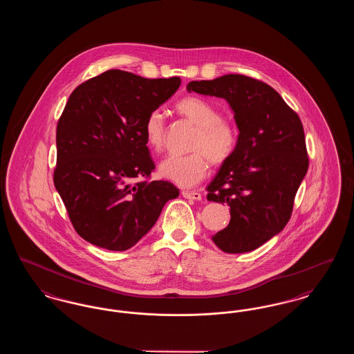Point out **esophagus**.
<instances>
[{
    "mask_svg": "<svg viewBox=\"0 0 354 354\" xmlns=\"http://www.w3.org/2000/svg\"><path fill=\"white\" fill-rule=\"evenodd\" d=\"M182 195L185 199H192V201H202V194L198 191H182Z\"/></svg>",
    "mask_w": 354,
    "mask_h": 354,
    "instance_id": "1",
    "label": "esophagus"
}]
</instances>
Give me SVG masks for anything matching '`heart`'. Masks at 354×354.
I'll return each mask as SVG.
<instances>
[{"instance_id": "heart-1", "label": "heart", "mask_w": 354, "mask_h": 354, "mask_svg": "<svg viewBox=\"0 0 354 354\" xmlns=\"http://www.w3.org/2000/svg\"><path fill=\"white\" fill-rule=\"evenodd\" d=\"M175 111L198 127L188 155H169L159 172L180 187L199 185L214 165L225 163L237 149L239 129L231 119L220 117V110L209 101L188 95L175 103ZM146 145L160 151L166 143V120L159 110L151 111L143 123Z\"/></svg>"}]
</instances>
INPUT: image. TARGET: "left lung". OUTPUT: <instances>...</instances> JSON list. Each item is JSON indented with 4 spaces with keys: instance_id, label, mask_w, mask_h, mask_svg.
Instances as JSON below:
<instances>
[{
    "instance_id": "8db88e82",
    "label": "left lung",
    "mask_w": 354,
    "mask_h": 354,
    "mask_svg": "<svg viewBox=\"0 0 354 354\" xmlns=\"http://www.w3.org/2000/svg\"><path fill=\"white\" fill-rule=\"evenodd\" d=\"M187 90L230 103L239 143L207 187L230 205V224L212 236L227 253L251 252L281 232L308 171L303 123L270 84L241 74L192 81Z\"/></svg>"
}]
</instances>
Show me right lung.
Returning a JSON list of instances; mask_svg holds the SVG:
<instances>
[{
    "label": "right lung",
    "mask_w": 354,
    "mask_h": 354,
    "mask_svg": "<svg viewBox=\"0 0 354 354\" xmlns=\"http://www.w3.org/2000/svg\"><path fill=\"white\" fill-rule=\"evenodd\" d=\"M180 78L147 80L107 70L80 84L57 126L54 185L77 234L110 251H126L146 235L179 189L150 178L143 123L169 100Z\"/></svg>",
    "instance_id": "add662e5"
}]
</instances>
